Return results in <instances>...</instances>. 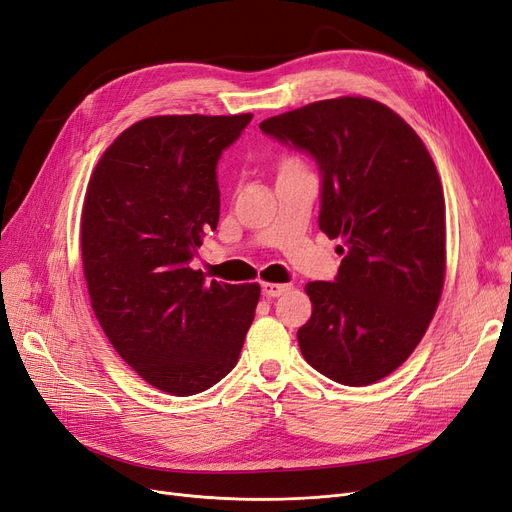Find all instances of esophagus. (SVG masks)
<instances>
[{
	"instance_id": "esophagus-1",
	"label": "esophagus",
	"mask_w": 512,
	"mask_h": 512,
	"mask_svg": "<svg viewBox=\"0 0 512 512\" xmlns=\"http://www.w3.org/2000/svg\"><path fill=\"white\" fill-rule=\"evenodd\" d=\"M289 291V285H278V282H263L261 285V293L263 297L268 299H274V297H280L282 293Z\"/></svg>"
}]
</instances>
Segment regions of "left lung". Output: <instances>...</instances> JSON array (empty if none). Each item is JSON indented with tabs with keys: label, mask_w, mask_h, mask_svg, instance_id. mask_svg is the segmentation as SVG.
Returning <instances> with one entry per match:
<instances>
[{
	"label": "left lung",
	"mask_w": 512,
	"mask_h": 512,
	"mask_svg": "<svg viewBox=\"0 0 512 512\" xmlns=\"http://www.w3.org/2000/svg\"><path fill=\"white\" fill-rule=\"evenodd\" d=\"M318 164V227L342 238L333 282H308L301 354L344 386L401 367L437 312L445 280V198L426 145L390 107L365 97L310 103L259 124Z\"/></svg>",
	"instance_id": "obj_1"
}]
</instances>
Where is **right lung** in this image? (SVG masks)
Returning <instances> with one entry per match:
<instances>
[{"mask_svg": "<svg viewBox=\"0 0 512 512\" xmlns=\"http://www.w3.org/2000/svg\"><path fill=\"white\" fill-rule=\"evenodd\" d=\"M253 120L156 116L126 128L90 177L82 261L94 314L147 384L192 396L230 373L259 285L206 282L189 268L217 230V162Z\"/></svg>", "mask_w": 512, "mask_h": 512, "instance_id": "1", "label": "right lung"}]
</instances>
